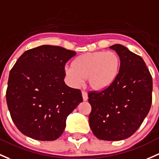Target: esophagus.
<instances>
[{"label":"esophagus","instance_id":"obj_1","mask_svg":"<svg viewBox=\"0 0 159 159\" xmlns=\"http://www.w3.org/2000/svg\"><path fill=\"white\" fill-rule=\"evenodd\" d=\"M82 98H83V100H84V101H87V100H88V93L86 92V91H82Z\"/></svg>","mask_w":159,"mask_h":159}]
</instances>
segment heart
I'll list each match as a JSON object with an SVG mask.
<instances>
[{"instance_id": "heart-1", "label": "heart", "mask_w": 159, "mask_h": 159, "mask_svg": "<svg viewBox=\"0 0 159 159\" xmlns=\"http://www.w3.org/2000/svg\"><path fill=\"white\" fill-rule=\"evenodd\" d=\"M121 59L115 52L97 51L78 56L72 66L66 67L65 73L75 85L86 79L88 85L94 91H102L113 84L119 75Z\"/></svg>"}]
</instances>
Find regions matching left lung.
Segmentation results:
<instances>
[{
  "label": "left lung",
  "instance_id": "obj_1",
  "mask_svg": "<svg viewBox=\"0 0 159 159\" xmlns=\"http://www.w3.org/2000/svg\"><path fill=\"white\" fill-rule=\"evenodd\" d=\"M110 49L121 59L120 72L107 88L88 92L89 124L99 139L119 141L134 134L149 112L152 78L141 56L120 44Z\"/></svg>",
  "mask_w": 159,
  "mask_h": 159
}]
</instances>
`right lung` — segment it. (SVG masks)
I'll list each match as a JSON object with an SVG mask.
<instances>
[{"instance_id":"obj_1","label":"right lung","mask_w":159,"mask_h":159,"mask_svg":"<svg viewBox=\"0 0 159 159\" xmlns=\"http://www.w3.org/2000/svg\"><path fill=\"white\" fill-rule=\"evenodd\" d=\"M75 55L44 45L26 50L11 68L7 103L15 126L25 136L40 141L57 139L67 116L83 101L81 90L64 81L65 66Z\"/></svg>"}]
</instances>
